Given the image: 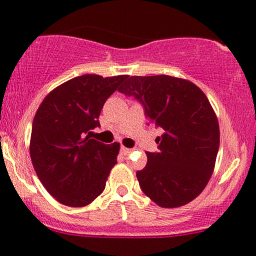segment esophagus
<instances>
[{
	"label": "esophagus",
	"mask_w": 256,
	"mask_h": 256,
	"mask_svg": "<svg viewBox=\"0 0 256 256\" xmlns=\"http://www.w3.org/2000/svg\"><path fill=\"white\" fill-rule=\"evenodd\" d=\"M130 148H124V146H122V148H120V152L123 154V155H128V154H130Z\"/></svg>",
	"instance_id": "1"
}]
</instances>
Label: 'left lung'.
<instances>
[{"label": "left lung", "mask_w": 256, "mask_h": 256, "mask_svg": "<svg viewBox=\"0 0 256 256\" xmlns=\"http://www.w3.org/2000/svg\"><path fill=\"white\" fill-rule=\"evenodd\" d=\"M118 91L134 96L148 122L164 133L159 152H146L140 187L162 208H180L204 191L216 166L219 123L208 97L191 80L170 76H130Z\"/></svg>", "instance_id": "obj_1"}]
</instances>
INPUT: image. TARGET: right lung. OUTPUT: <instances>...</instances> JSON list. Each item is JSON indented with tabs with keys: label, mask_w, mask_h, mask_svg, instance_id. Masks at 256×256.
Returning <instances> with one entry per match:
<instances>
[{
	"label": "right lung",
	"mask_w": 256,
	"mask_h": 256,
	"mask_svg": "<svg viewBox=\"0 0 256 256\" xmlns=\"http://www.w3.org/2000/svg\"><path fill=\"white\" fill-rule=\"evenodd\" d=\"M128 76L84 74L54 88L38 108L29 152L51 196L72 208L91 204L105 190L120 144L91 138L104 104Z\"/></svg>",
	"instance_id": "obj_1"
}]
</instances>
